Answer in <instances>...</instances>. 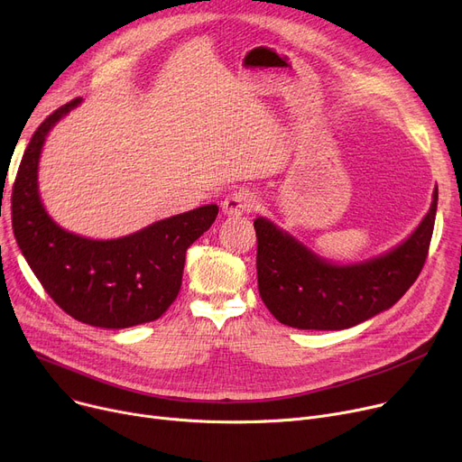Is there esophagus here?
<instances>
[{"instance_id": "1", "label": "esophagus", "mask_w": 462, "mask_h": 462, "mask_svg": "<svg viewBox=\"0 0 462 462\" xmlns=\"http://www.w3.org/2000/svg\"><path fill=\"white\" fill-rule=\"evenodd\" d=\"M258 204L256 194L249 189L239 187L232 190L223 202V211L226 215H241V213H251Z\"/></svg>"}]
</instances>
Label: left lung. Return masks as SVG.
<instances>
[{
    "mask_svg": "<svg viewBox=\"0 0 462 462\" xmlns=\"http://www.w3.org/2000/svg\"><path fill=\"white\" fill-rule=\"evenodd\" d=\"M439 187L429 213L404 244L378 258L335 265L258 217V292L273 317L298 329H346L395 305L420 277L432 237Z\"/></svg>",
    "mask_w": 462,
    "mask_h": 462,
    "instance_id": "obj_1",
    "label": "left lung"
}]
</instances>
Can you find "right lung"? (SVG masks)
<instances>
[{
	"label": "right lung",
	"instance_id": "add662e5",
	"mask_svg": "<svg viewBox=\"0 0 462 462\" xmlns=\"http://www.w3.org/2000/svg\"><path fill=\"white\" fill-rule=\"evenodd\" d=\"M80 101L48 116L23 152L11 197L16 244L69 317L106 329L153 322L178 298L187 249L213 225L218 208L208 204L108 241L60 228L39 199V155L48 131Z\"/></svg>",
	"mask_w": 462,
	"mask_h": 462
}]
</instances>
